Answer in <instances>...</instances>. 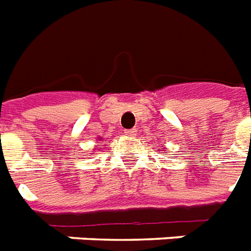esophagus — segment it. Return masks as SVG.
Listing matches in <instances>:
<instances>
[{
  "label": "esophagus",
  "instance_id": "obj_1",
  "mask_svg": "<svg viewBox=\"0 0 251 251\" xmlns=\"http://www.w3.org/2000/svg\"><path fill=\"white\" fill-rule=\"evenodd\" d=\"M125 134L127 135V137H135V135H137V129L125 130Z\"/></svg>",
  "mask_w": 251,
  "mask_h": 251
}]
</instances>
